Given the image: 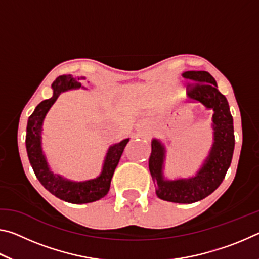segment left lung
<instances>
[{
  "label": "left lung",
  "instance_id": "8db88e82",
  "mask_svg": "<svg viewBox=\"0 0 259 259\" xmlns=\"http://www.w3.org/2000/svg\"><path fill=\"white\" fill-rule=\"evenodd\" d=\"M183 76L192 82L187 89L188 100L198 102L212 109L213 143L209 155L194 177L169 181L163 176L165 147L160 140H152L148 168L156 185V195L161 200L175 203H193L216 190L229 170L234 151L233 117L224 95L219 93L216 80L205 71H187Z\"/></svg>",
  "mask_w": 259,
  "mask_h": 259
}]
</instances>
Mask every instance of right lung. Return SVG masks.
I'll return each instance as SVG.
<instances>
[{
	"label": "right lung",
	"mask_w": 259,
	"mask_h": 259,
	"mask_svg": "<svg viewBox=\"0 0 259 259\" xmlns=\"http://www.w3.org/2000/svg\"><path fill=\"white\" fill-rule=\"evenodd\" d=\"M78 80L80 78H74L71 75H61L54 81L51 85L54 90L52 97L38 104L32 115L28 117L27 130H26V150H27L28 159L35 176L46 190L66 202L81 204L94 202L107 194L113 174L115 171L125 145L129 142V138L109 146L105 156L102 172L97 178L84 182H73L51 171L47 162V157L42 151L41 135L43 121L60 94L81 88V83Z\"/></svg>",
	"instance_id": "right-lung-1"
}]
</instances>
